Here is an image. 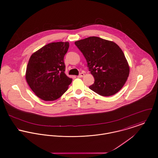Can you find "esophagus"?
I'll use <instances>...</instances> for the list:
<instances>
[{
  "instance_id": "obj_1",
  "label": "esophagus",
  "mask_w": 158,
  "mask_h": 158,
  "mask_svg": "<svg viewBox=\"0 0 158 158\" xmlns=\"http://www.w3.org/2000/svg\"><path fill=\"white\" fill-rule=\"evenodd\" d=\"M84 75H85V73H83V72H81V73H80L78 75V78H81V77H83Z\"/></svg>"
}]
</instances>
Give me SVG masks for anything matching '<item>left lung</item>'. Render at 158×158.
Returning a JSON list of instances; mask_svg holds the SVG:
<instances>
[{
  "mask_svg": "<svg viewBox=\"0 0 158 158\" xmlns=\"http://www.w3.org/2000/svg\"><path fill=\"white\" fill-rule=\"evenodd\" d=\"M83 53L95 78L89 89L101 96L114 95L124 85L129 75L128 62L114 42L89 37L75 42Z\"/></svg>",
  "mask_w": 158,
  "mask_h": 158,
  "instance_id": "left-lung-1",
  "label": "left lung"
}]
</instances>
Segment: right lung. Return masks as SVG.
<instances>
[{
  "mask_svg": "<svg viewBox=\"0 0 158 158\" xmlns=\"http://www.w3.org/2000/svg\"><path fill=\"white\" fill-rule=\"evenodd\" d=\"M69 46V42L49 43L29 58L25 78L31 90L40 99L57 100L72 83V78L64 73V57Z\"/></svg>",
  "mask_w": 158,
  "mask_h": 158,
  "instance_id": "obj_1",
  "label": "right lung"
}]
</instances>
